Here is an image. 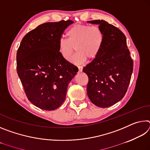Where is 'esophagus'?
I'll return each instance as SVG.
<instances>
[{"label":"esophagus","mask_w":150,"mask_h":150,"mask_svg":"<svg viewBox=\"0 0 150 150\" xmlns=\"http://www.w3.org/2000/svg\"><path fill=\"white\" fill-rule=\"evenodd\" d=\"M78 69H79V71L82 72V71H83V67H82V66H78Z\"/></svg>","instance_id":"obj_1"}]
</instances>
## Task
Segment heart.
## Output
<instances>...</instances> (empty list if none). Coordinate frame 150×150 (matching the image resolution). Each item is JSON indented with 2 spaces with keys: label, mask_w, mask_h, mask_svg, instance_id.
<instances>
[{
  "label": "heart",
  "mask_w": 150,
  "mask_h": 150,
  "mask_svg": "<svg viewBox=\"0 0 150 150\" xmlns=\"http://www.w3.org/2000/svg\"><path fill=\"white\" fill-rule=\"evenodd\" d=\"M67 39L62 38L58 42V51L63 59L69 61L77 50L71 62L82 64L87 59H93L99 54L105 42V34L98 26L76 24L66 32Z\"/></svg>",
  "instance_id": "b5f03b06"
}]
</instances>
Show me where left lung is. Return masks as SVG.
Returning a JSON list of instances; mask_svg holds the SVG:
<instances>
[{"label": "left lung", "mask_w": 150, "mask_h": 150, "mask_svg": "<svg viewBox=\"0 0 150 150\" xmlns=\"http://www.w3.org/2000/svg\"><path fill=\"white\" fill-rule=\"evenodd\" d=\"M88 22L99 24L105 42L97 57L83 69L88 77L87 95L94 105L109 107L125 95L133 71V60L125 35L118 28L103 20Z\"/></svg>", "instance_id": "obj_1"}]
</instances>
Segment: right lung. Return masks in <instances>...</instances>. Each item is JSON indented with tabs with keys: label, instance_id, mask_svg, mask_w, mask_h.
<instances>
[{
	"label": "right lung",
	"instance_id": "obj_1",
	"mask_svg": "<svg viewBox=\"0 0 150 150\" xmlns=\"http://www.w3.org/2000/svg\"><path fill=\"white\" fill-rule=\"evenodd\" d=\"M72 20L45 22L24 35L18 49L16 70L28 99L43 110L64 102L78 68L61 56L58 42Z\"/></svg>",
	"mask_w": 150,
	"mask_h": 150
}]
</instances>
